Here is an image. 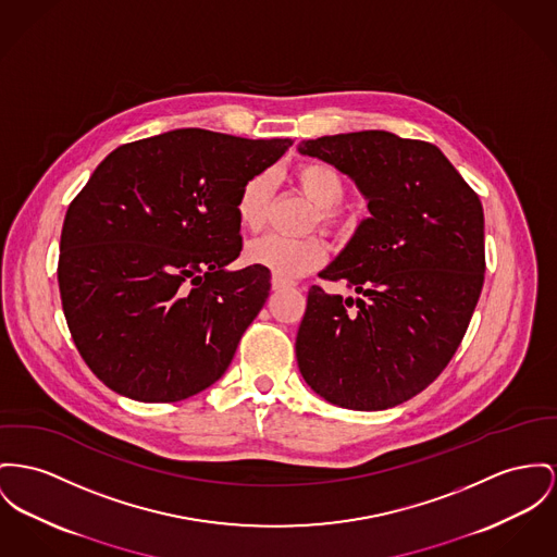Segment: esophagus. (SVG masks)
Returning <instances> with one entry per match:
<instances>
[{"label":"esophagus","mask_w":557,"mask_h":557,"mask_svg":"<svg viewBox=\"0 0 557 557\" xmlns=\"http://www.w3.org/2000/svg\"><path fill=\"white\" fill-rule=\"evenodd\" d=\"M292 285H294L292 281H285V278H281V276H272V292H281V289L292 287Z\"/></svg>","instance_id":"1"}]
</instances>
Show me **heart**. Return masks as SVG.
I'll return each instance as SVG.
<instances>
[{
    "label": "heart",
    "mask_w": 557,
    "mask_h": 557,
    "mask_svg": "<svg viewBox=\"0 0 557 557\" xmlns=\"http://www.w3.org/2000/svg\"><path fill=\"white\" fill-rule=\"evenodd\" d=\"M296 184L299 191L314 205L312 223L323 227H346L350 218L339 211L335 205L344 196V180L339 173L321 162H306L296 169ZM274 194L272 173H258L240 187L236 200V218L249 232H258L265 223L268 207ZM327 258V247L319 236L306 238H285L268 234L251 240L245 247V260L253 265L270 270L281 278H297L314 268H319Z\"/></svg>",
    "instance_id": "heart-1"
}]
</instances>
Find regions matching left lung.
Returning <instances> with one entry per match:
<instances>
[{
	"mask_svg": "<svg viewBox=\"0 0 557 557\" xmlns=\"http://www.w3.org/2000/svg\"><path fill=\"white\" fill-rule=\"evenodd\" d=\"M350 177L368 200L346 247L312 285L297 368L325 401L377 411L424 391L449 363L482 294L483 209L444 151L386 131L297 144Z\"/></svg>",
	"mask_w": 557,
	"mask_h": 557,
	"instance_id": "obj_1",
	"label": "left lung"
}]
</instances>
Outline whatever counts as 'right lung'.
Segmentation results:
<instances>
[{"mask_svg":"<svg viewBox=\"0 0 557 557\" xmlns=\"http://www.w3.org/2000/svg\"><path fill=\"white\" fill-rule=\"evenodd\" d=\"M292 144L177 128L95 169L65 215L59 289L106 386L173 404L222 377L270 294V270H227L243 249L236 200Z\"/></svg>","mask_w":557,"mask_h":557,"instance_id":"add662e5","label":"right lung"}]
</instances>
